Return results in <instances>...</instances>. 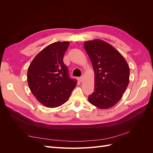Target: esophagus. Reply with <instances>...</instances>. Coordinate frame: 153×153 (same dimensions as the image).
<instances>
[{
  "instance_id": "34e87169",
  "label": "esophagus",
  "mask_w": 153,
  "mask_h": 153,
  "mask_svg": "<svg viewBox=\"0 0 153 153\" xmlns=\"http://www.w3.org/2000/svg\"><path fill=\"white\" fill-rule=\"evenodd\" d=\"M83 78H83V76H80V77L78 78V81L81 82L83 80Z\"/></svg>"
}]
</instances>
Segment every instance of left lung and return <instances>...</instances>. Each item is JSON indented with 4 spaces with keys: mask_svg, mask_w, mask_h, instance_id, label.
<instances>
[{
    "mask_svg": "<svg viewBox=\"0 0 153 153\" xmlns=\"http://www.w3.org/2000/svg\"><path fill=\"white\" fill-rule=\"evenodd\" d=\"M84 46L95 75L94 91L88 100L99 108H109L121 99L129 84L128 64L116 49L103 40L85 41Z\"/></svg>",
    "mask_w": 153,
    "mask_h": 153,
    "instance_id": "left-lung-1",
    "label": "left lung"
}]
</instances>
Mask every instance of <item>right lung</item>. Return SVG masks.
<instances>
[{"instance_id": "add662e5", "label": "right lung", "mask_w": 153, "mask_h": 153, "mask_svg": "<svg viewBox=\"0 0 153 153\" xmlns=\"http://www.w3.org/2000/svg\"><path fill=\"white\" fill-rule=\"evenodd\" d=\"M69 43L55 42L47 46L34 57L27 71V82L38 101L48 108L66 103L77 84L69 76L63 57Z\"/></svg>"}]
</instances>
